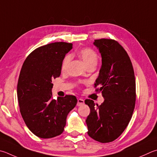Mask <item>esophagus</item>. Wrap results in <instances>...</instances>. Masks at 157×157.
<instances>
[{"mask_svg":"<svg viewBox=\"0 0 157 157\" xmlns=\"http://www.w3.org/2000/svg\"><path fill=\"white\" fill-rule=\"evenodd\" d=\"M84 104V99H82L81 98L78 99V103H77V106H82V105H83Z\"/></svg>","mask_w":157,"mask_h":157,"instance_id":"34e87169","label":"esophagus"}]
</instances>
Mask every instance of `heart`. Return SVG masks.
<instances>
[{
	"label": "heart",
	"mask_w": 157,
	"mask_h": 157,
	"mask_svg": "<svg viewBox=\"0 0 157 157\" xmlns=\"http://www.w3.org/2000/svg\"><path fill=\"white\" fill-rule=\"evenodd\" d=\"M78 54L86 67L89 66L90 64H97L98 59V54L92 49H90V48H82V49L79 51ZM70 60L71 56L69 55L65 56L61 65V70L62 71H66Z\"/></svg>",
	"instance_id": "obj_1"
}]
</instances>
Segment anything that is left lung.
Returning a JSON list of instances; mask_svg holds the SVG:
<instances>
[{"label": "left lung", "mask_w": 157, "mask_h": 157, "mask_svg": "<svg viewBox=\"0 0 157 157\" xmlns=\"http://www.w3.org/2000/svg\"><path fill=\"white\" fill-rule=\"evenodd\" d=\"M101 56V67L95 88L101 93V105L86 99L90 113L86 120L88 135L101 143L120 136L132 118L136 101V83L132 62L125 49L112 39L95 40Z\"/></svg>", "instance_id": "left-lung-1"}]
</instances>
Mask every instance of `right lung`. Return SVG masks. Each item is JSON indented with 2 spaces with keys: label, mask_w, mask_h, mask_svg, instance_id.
I'll return each mask as SVG.
<instances>
[{
  "label": "right lung",
  "mask_w": 157,
  "mask_h": 157,
  "mask_svg": "<svg viewBox=\"0 0 157 157\" xmlns=\"http://www.w3.org/2000/svg\"><path fill=\"white\" fill-rule=\"evenodd\" d=\"M67 42L40 47L25 59L20 73L17 95L22 119L36 136L49 139L63 132L67 117L76 106L74 95L52 98V80L61 73L62 62L72 49Z\"/></svg>",
  "instance_id": "obj_1"
}]
</instances>
